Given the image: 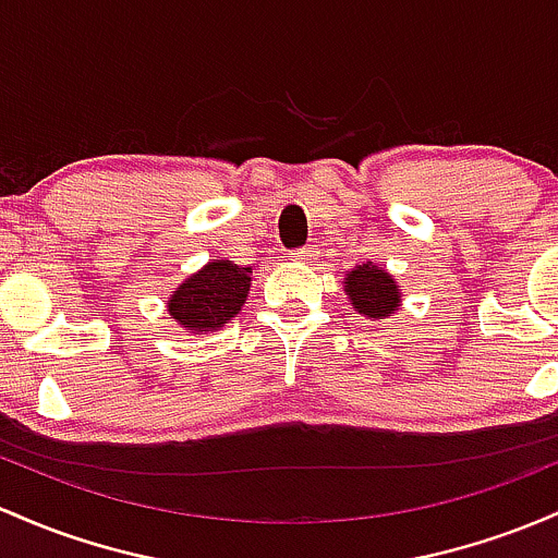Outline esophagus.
<instances>
[{
    "label": "esophagus",
    "mask_w": 558,
    "mask_h": 558,
    "mask_svg": "<svg viewBox=\"0 0 558 558\" xmlns=\"http://www.w3.org/2000/svg\"><path fill=\"white\" fill-rule=\"evenodd\" d=\"M315 256H317V248H315V246H307V248L293 251V259H299V262H304V259H315Z\"/></svg>",
    "instance_id": "34e87169"
}]
</instances>
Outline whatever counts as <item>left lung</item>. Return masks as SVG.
<instances>
[{"label":"left lung","mask_w":558,"mask_h":558,"mask_svg":"<svg viewBox=\"0 0 558 558\" xmlns=\"http://www.w3.org/2000/svg\"><path fill=\"white\" fill-rule=\"evenodd\" d=\"M347 299L352 302V310L360 312L368 320H384L400 310V286L384 267L357 265L344 278Z\"/></svg>","instance_id":"1"}]
</instances>
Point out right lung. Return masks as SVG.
<instances>
[{"instance_id":"obj_1","label":"right lung","mask_w":558,"mask_h":558,"mask_svg":"<svg viewBox=\"0 0 558 558\" xmlns=\"http://www.w3.org/2000/svg\"><path fill=\"white\" fill-rule=\"evenodd\" d=\"M251 269L230 259H211L169 296V315L187 333H209L241 312L251 289Z\"/></svg>"}]
</instances>
